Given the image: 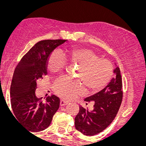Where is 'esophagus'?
<instances>
[{"label": "esophagus", "instance_id": "34e87169", "mask_svg": "<svg viewBox=\"0 0 146 146\" xmlns=\"http://www.w3.org/2000/svg\"><path fill=\"white\" fill-rule=\"evenodd\" d=\"M67 104H68L67 102H65V101H64V100H60V106H66Z\"/></svg>", "mask_w": 146, "mask_h": 146}]
</instances>
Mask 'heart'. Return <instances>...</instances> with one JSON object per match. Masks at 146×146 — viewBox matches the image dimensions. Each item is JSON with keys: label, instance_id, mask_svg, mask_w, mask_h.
Listing matches in <instances>:
<instances>
[{"label": "heart", "instance_id": "1", "mask_svg": "<svg viewBox=\"0 0 146 146\" xmlns=\"http://www.w3.org/2000/svg\"><path fill=\"white\" fill-rule=\"evenodd\" d=\"M64 58L58 50L51 52L46 65L48 71L57 73L66 66V62L78 65L77 78L90 91H98L108 84L113 75L114 68L108 60L101 59L96 52L88 48L73 47L66 49ZM53 91L64 100H71L85 92L78 80L66 76L58 78L53 83Z\"/></svg>", "mask_w": 146, "mask_h": 146}]
</instances>
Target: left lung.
Masks as SVG:
<instances>
[{"instance_id": "obj_1", "label": "left lung", "mask_w": 146, "mask_h": 146, "mask_svg": "<svg viewBox=\"0 0 146 146\" xmlns=\"http://www.w3.org/2000/svg\"><path fill=\"white\" fill-rule=\"evenodd\" d=\"M114 73L116 77L103 90L84 100L94 102L93 110L90 111L88 108L80 107L75 118V126L84 135L93 136L102 132L113 122L118 113L123 98L119 68H115Z\"/></svg>"}]
</instances>
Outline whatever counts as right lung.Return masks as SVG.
<instances>
[{
    "instance_id": "obj_1",
    "label": "right lung",
    "mask_w": 146,
    "mask_h": 146,
    "mask_svg": "<svg viewBox=\"0 0 146 146\" xmlns=\"http://www.w3.org/2000/svg\"><path fill=\"white\" fill-rule=\"evenodd\" d=\"M66 41L60 39L38 42L22 58L15 68L10 88L11 108L14 117L30 132L47 128L59 108L60 99L56 95L48 96L42 101V98H37L35 91L37 80L47 74L48 57Z\"/></svg>"
}]
</instances>
